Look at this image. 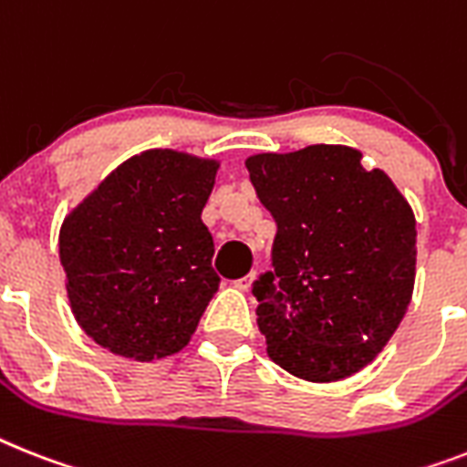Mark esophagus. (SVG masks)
<instances>
[{"instance_id": "obj_1", "label": "esophagus", "mask_w": 467, "mask_h": 467, "mask_svg": "<svg viewBox=\"0 0 467 467\" xmlns=\"http://www.w3.org/2000/svg\"><path fill=\"white\" fill-rule=\"evenodd\" d=\"M253 279H255V272H250V275H245L243 279H236L234 281V286H236L238 291H248L250 284H253Z\"/></svg>"}]
</instances>
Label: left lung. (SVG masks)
<instances>
[{"instance_id":"obj_1","label":"left lung","mask_w":467,"mask_h":467,"mask_svg":"<svg viewBox=\"0 0 467 467\" xmlns=\"http://www.w3.org/2000/svg\"><path fill=\"white\" fill-rule=\"evenodd\" d=\"M276 222L272 269L257 276V327L276 365L337 381L372 363L415 284V217L387 173L346 145L248 157Z\"/></svg>"}]
</instances>
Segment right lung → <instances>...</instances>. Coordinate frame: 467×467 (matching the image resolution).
<instances>
[{"label":"right lung","mask_w":467,"mask_h":467,"mask_svg":"<svg viewBox=\"0 0 467 467\" xmlns=\"http://www.w3.org/2000/svg\"><path fill=\"white\" fill-rule=\"evenodd\" d=\"M217 161L148 150L123 161L61 226L73 315L88 337L150 363L191 341L219 276L202 224Z\"/></svg>","instance_id":"add662e5"}]
</instances>
